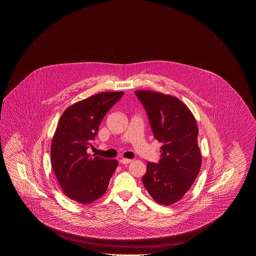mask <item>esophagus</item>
<instances>
[{"instance_id": "obj_1", "label": "esophagus", "mask_w": 256, "mask_h": 256, "mask_svg": "<svg viewBox=\"0 0 256 256\" xmlns=\"http://www.w3.org/2000/svg\"><path fill=\"white\" fill-rule=\"evenodd\" d=\"M132 160V159H128V158H121L120 159V163L121 164H128V163H130Z\"/></svg>"}]
</instances>
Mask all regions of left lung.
<instances>
[{
    "instance_id": "obj_1",
    "label": "left lung",
    "mask_w": 256,
    "mask_h": 256,
    "mask_svg": "<svg viewBox=\"0 0 256 256\" xmlns=\"http://www.w3.org/2000/svg\"><path fill=\"white\" fill-rule=\"evenodd\" d=\"M134 93L146 110L154 138L162 144L161 158L146 163L142 182L156 202L170 206L191 188L202 166L196 122L178 98L145 90Z\"/></svg>"
}]
</instances>
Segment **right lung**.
I'll list each match as a JSON object with an SVG mask.
<instances>
[{
	"label": "right lung",
	"instance_id": "1",
	"mask_svg": "<svg viewBox=\"0 0 256 256\" xmlns=\"http://www.w3.org/2000/svg\"><path fill=\"white\" fill-rule=\"evenodd\" d=\"M124 92H104L80 100L63 112L54 135L50 163L64 194L80 204L104 195L118 166L115 159L90 156L87 150L100 124Z\"/></svg>",
	"mask_w": 256,
	"mask_h": 256
}]
</instances>
